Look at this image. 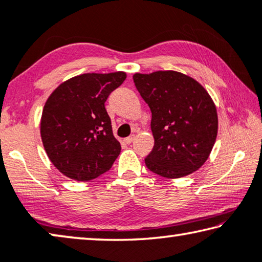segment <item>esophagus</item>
<instances>
[{
	"label": "esophagus",
	"mask_w": 262,
	"mask_h": 262,
	"mask_svg": "<svg viewBox=\"0 0 262 262\" xmlns=\"http://www.w3.org/2000/svg\"><path fill=\"white\" fill-rule=\"evenodd\" d=\"M134 139H135V135H130V136H128V138L124 139V142H126L127 144H130L133 141H134Z\"/></svg>",
	"instance_id": "esophagus-1"
}]
</instances>
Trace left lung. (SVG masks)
<instances>
[{
	"label": "left lung",
	"instance_id": "8db88e82",
	"mask_svg": "<svg viewBox=\"0 0 262 262\" xmlns=\"http://www.w3.org/2000/svg\"><path fill=\"white\" fill-rule=\"evenodd\" d=\"M133 79L151 112L154 147L144 159L147 168L167 179L198 170L217 135L212 97L193 77L174 70L136 73Z\"/></svg>",
	"mask_w": 262,
	"mask_h": 262
}]
</instances>
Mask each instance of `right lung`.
Here are the masks:
<instances>
[{"instance_id": "obj_1", "label": "right lung", "mask_w": 262, "mask_h": 262, "mask_svg": "<svg viewBox=\"0 0 262 262\" xmlns=\"http://www.w3.org/2000/svg\"><path fill=\"white\" fill-rule=\"evenodd\" d=\"M126 73H87L61 83L47 100L41 118L46 153L62 174L89 181L112 168L121 146L104 107Z\"/></svg>"}]
</instances>
